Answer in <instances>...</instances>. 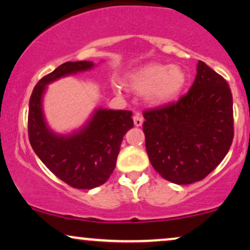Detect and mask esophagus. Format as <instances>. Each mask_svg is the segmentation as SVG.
I'll return each mask as SVG.
<instances>
[{"mask_svg":"<svg viewBox=\"0 0 250 250\" xmlns=\"http://www.w3.org/2000/svg\"><path fill=\"white\" fill-rule=\"evenodd\" d=\"M133 123H134V126H137V127H139V126L143 125V123H144L143 116H141L140 113H137V115H134Z\"/></svg>","mask_w":250,"mask_h":250,"instance_id":"obj_1","label":"esophagus"}]
</instances>
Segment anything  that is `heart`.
Here are the masks:
<instances>
[{
    "label": "heart",
    "mask_w": 250,
    "mask_h": 250,
    "mask_svg": "<svg viewBox=\"0 0 250 250\" xmlns=\"http://www.w3.org/2000/svg\"><path fill=\"white\" fill-rule=\"evenodd\" d=\"M188 74L180 64L149 62L126 75L125 84L135 94L145 95L152 106H165L177 100L186 89Z\"/></svg>",
    "instance_id": "obj_1"
}]
</instances>
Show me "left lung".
I'll return each mask as SVG.
<instances>
[{"mask_svg":"<svg viewBox=\"0 0 250 250\" xmlns=\"http://www.w3.org/2000/svg\"><path fill=\"white\" fill-rule=\"evenodd\" d=\"M143 130L153 168L175 184L208 176L229 153L233 141L232 92L203 61L187 95L176 103L145 111Z\"/></svg>","mask_w":250,"mask_h":250,"instance_id":"1","label":"left lung"}]
</instances>
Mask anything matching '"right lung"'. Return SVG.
I'll list each match as a JSON object with an SVG mask.
<instances>
[{
    "mask_svg": "<svg viewBox=\"0 0 250 250\" xmlns=\"http://www.w3.org/2000/svg\"><path fill=\"white\" fill-rule=\"evenodd\" d=\"M92 61H68L46 75L33 89L29 103V140L42 162L76 189L104 184L116 167L123 138L133 127L132 112L96 107L82 126L69 133L52 130L44 113L47 85L66 76L91 70Z\"/></svg>",
    "mask_w": 250,
    "mask_h": 250,
    "instance_id": "obj_1",
    "label": "right lung"
}]
</instances>
